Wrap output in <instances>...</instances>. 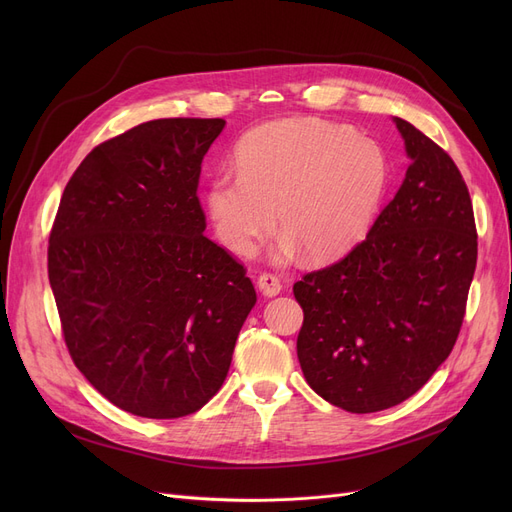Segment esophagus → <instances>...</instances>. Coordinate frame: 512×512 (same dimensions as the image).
<instances>
[{
	"instance_id": "obj_1",
	"label": "esophagus",
	"mask_w": 512,
	"mask_h": 512,
	"mask_svg": "<svg viewBox=\"0 0 512 512\" xmlns=\"http://www.w3.org/2000/svg\"><path fill=\"white\" fill-rule=\"evenodd\" d=\"M257 286H259L263 297H276V294H280V290H282L280 280L272 274H261L257 278Z\"/></svg>"
}]
</instances>
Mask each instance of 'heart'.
I'll use <instances>...</instances> for the list:
<instances>
[{
	"label": "heart",
	"instance_id": "heart-1",
	"mask_svg": "<svg viewBox=\"0 0 512 512\" xmlns=\"http://www.w3.org/2000/svg\"><path fill=\"white\" fill-rule=\"evenodd\" d=\"M236 171L209 182L205 203L215 236L249 255L278 222L276 259L305 249L328 261L367 234L390 180L384 149L344 124L288 118L251 130L236 149Z\"/></svg>",
	"mask_w": 512,
	"mask_h": 512
}]
</instances>
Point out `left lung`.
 Masks as SVG:
<instances>
[{
	"instance_id": "8db88e82",
	"label": "left lung",
	"mask_w": 512,
	"mask_h": 512,
	"mask_svg": "<svg viewBox=\"0 0 512 512\" xmlns=\"http://www.w3.org/2000/svg\"><path fill=\"white\" fill-rule=\"evenodd\" d=\"M392 122L411 159L398 193L361 245L292 288L305 380L348 413L400 405L432 378L459 336L477 263L459 168L413 124Z\"/></svg>"
}]
</instances>
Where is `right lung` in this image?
I'll use <instances>...</instances> for the list:
<instances>
[{"mask_svg":"<svg viewBox=\"0 0 512 512\" xmlns=\"http://www.w3.org/2000/svg\"><path fill=\"white\" fill-rule=\"evenodd\" d=\"M222 118H164L95 147L64 188L47 251L74 365L118 409L199 411L226 380L257 303L205 232L201 161Z\"/></svg>","mask_w":512,"mask_h":512,"instance_id":"right-lung-1","label":"right lung"}]
</instances>
